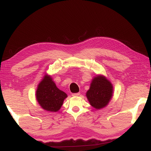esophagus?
Returning <instances> with one entry per match:
<instances>
[{
  "mask_svg": "<svg viewBox=\"0 0 151 151\" xmlns=\"http://www.w3.org/2000/svg\"><path fill=\"white\" fill-rule=\"evenodd\" d=\"M80 95V92H77V93H73L72 96H78Z\"/></svg>",
  "mask_w": 151,
  "mask_h": 151,
  "instance_id": "obj_1",
  "label": "esophagus"
}]
</instances>
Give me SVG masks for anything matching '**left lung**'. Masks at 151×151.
I'll return each instance as SVG.
<instances>
[{
  "label": "left lung",
  "instance_id": "left-lung-1",
  "mask_svg": "<svg viewBox=\"0 0 151 151\" xmlns=\"http://www.w3.org/2000/svg\"><path fill=\"white\" fill-rule=\"evenodd\" d=\"M112 93L113 87L109 81L103 76H97L92 80L86 96L92 106L101 109L108 105Z\"/></svg>",
  "mask_w": 151,
  "mask_h": 151
}]
</instances>
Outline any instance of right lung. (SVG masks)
Instances as JSON below:
<instances>
[{"label":"right lung","mask_w":151,"mask_h":151,"mask_svg":"<svg viewBox=\"0 0 151 151\" xmlns=\"http://www.w3.org/2000/svg\"><path fill=\"white\" fill-rule=\"evenodd\" d=\"M67 94L59 90L52 78L46 75L40 83L36 91V98L42 109L50 111H57L63 104Z\"/></svg>","instance_id":"right-lung-1"}]
</instances>
